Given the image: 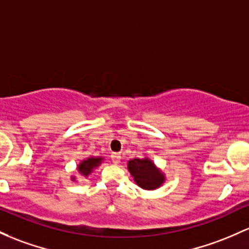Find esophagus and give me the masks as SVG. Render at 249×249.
Segmentation results:
<instances>
[{
    "label": "esophagus",
    "instance_id": "esophagus-1",
    "mask_svg": "<svg viewBox=\"0 0 249 249\" xmlns=\"http://www.w3.org/2000/svg\"><path fill=\"white\" fill-rule=\"evenodd\" d=\"M111 160L114 164H118V163H120V160H122V156H120V154H116L114 152V154L111 155Z\"/></svg>",
    "mask_w": 249,
    "mask_h": 249
}]
</instances>
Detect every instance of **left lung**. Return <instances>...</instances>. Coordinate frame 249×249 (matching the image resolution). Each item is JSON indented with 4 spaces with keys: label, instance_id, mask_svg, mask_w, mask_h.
Wrapping results in <instances>:
<instances>
[{
    "label": "left lung",
    "instance_id": "1",
    "mask_svg": "<svg viewBox=\"0 0 249 249\" xmlns=\"http://www.w3.org/2000/svg\"><path fill=\"white\" fill-rule=\"evenodd\" d=\"M127 169L136 184L144 190H155L165 182V175L147 157L130 160Z\"/></svg>",
    "mask_w": 249,
    "mask_h": 249
}]
</instances>
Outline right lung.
Segmentation results:
<instances>
[{
    "label": "right lung",
    "mask_w": 249,
    "mask_h": 249,
    "mask_svg": "<svg viewBox=\"0 0 249 249\" xmlns=\"http://www.w3.org/2000/svg\"><path fill=\"white\" fill-rule=\"evenodd\" d=\"M103 160H104V157H89L79 163L76 170H78L79 175L87 177L95 168H98V166L102 164ZM72 181H75L74 175L72 176Z\"/></svg>",
    "instance_id": "1"
}]
</instances>
